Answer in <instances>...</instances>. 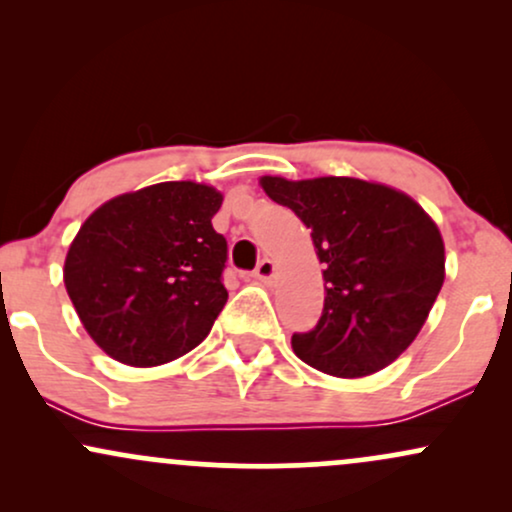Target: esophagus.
<instances>
[{"mask_svg": "<svg viewBox=\"0 0 512 512\" xmlns=\"http://www.w3.org/2000/svg\"><path fill=\"white\" fill-rule=\"evenodd\" d=\"M274 272H276L274 262H272V260H267V257H264V260L255 267V272H252V276H255V279H260V281H272Z\"/></svg>", "mask_w": 512, "mask_h": 512, "instance_id": "esophagus-1", "label": "esophagus"}]
</instances>
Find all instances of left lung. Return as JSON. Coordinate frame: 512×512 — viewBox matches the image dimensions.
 <instances>
[{
  "label": "left lung",
  "mask_w": 512,
  "mask_h": 512,
  "mask_svg": "<svg viewBox=\"0 0 512 512\" xmlns=\"http://www.w3.org/2000/svg\"><path fill=\"white\" fill-rule=\"evenodd\" d=\"M260 182L310 228L325 264V308L313 330L291 337L296 356L339 378L390 366L421 332L443 286L436 223L414 199L378 182L272 175Z\"/></svg>",
  "instance_id": "obj_1"
}]
</instances>
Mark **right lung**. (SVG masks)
<instances>
[{"mask_svg": "<svg viewBox=\"0 0 512 512\" xmlns=\"http://www.w3.org/2000/svg\"><path fill=\"white\" fill-rule=\"evenodd\" d=\"M221 192L158 182L84 221L64 260V286L86 332L127 366H161L204 342L228 301V245L211 219Z\"/></svg>", "mask_w": 512, "mask_h": 512, "instance_id": "1", "label": "right lung"}]
</instances>
